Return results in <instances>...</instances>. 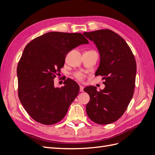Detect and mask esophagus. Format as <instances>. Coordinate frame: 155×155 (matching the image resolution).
<instances>
[{
    "instance_id": "esophagus-1",
    "label": "esophagus",
    "mask_w": 155,
    "mask_h": 155,
    "mask_svg": "<svg viewBox=\"0 0 155 155\" xmlns=\"http://www.w3.org/2000/svg\"><path fill=\"white\" fill-rule=\"evenodd\" d=\"M83 88H84L83 86H81V85L79 86V91H80V92H83Z\"/></svg>"
}]
</instances>
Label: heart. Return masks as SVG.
Listing matches in <instances>:
<instances>
[{"mask_svg": "<svg viewBox=\"0 0 155 155\" xmlns=\"http://www.w3.org/2000/svg\"><path fill=\"white\" fill-rule=\"evenodd\" d=\"M76 77L78 79H79V80H82V79L84 78V75L81 72H78L76 74Z\"/></svg>", "mask_w": 155, "mask_h": 155, "instance_id": "heart-1", "label": "heart"}]
</instances>
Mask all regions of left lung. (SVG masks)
<instances>
[{
  "mask_svg": "<svg viewBox=\"0 0 155 155\" xmlns=\"http://www.w3.org/2000/svg\"><path fill=\"white\" fill-rule=\"evenodd\" d=\"M83 34L99 51L100 64L95 76L104 77L105 85L100 91L94 86L84 88L90 96L87 114L97 124L113 123L124 114L133 96L137 74L134 55L125 41L113 31L98 30Z\"/></svg>",
  "mask_w": 155,
  "mask_h": 155,
  "instance_id": "8db88e82",
  "label": "left lung"
}]
</instances>
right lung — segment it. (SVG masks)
I'll return each instance as SVG.
<instances>
[{"mask_svg":"<svg viewBox=\"0 0 155 155\" xmlns=\"http://www.w3.org/2000/svg\"><path fill=\"white\" fill-rule=\"evenodd\" d=\"M88 41L79 33L48 32L32 40L23 51L17 74L18 94L31 118L53 125L67 114L78 94L79 86L71 79L55 87L54 79L63 67L69 51Z\"/></svg>","mask_w":155,"mask_h":155,"instance_id":"1","label":"right lung"}]
</instances>
